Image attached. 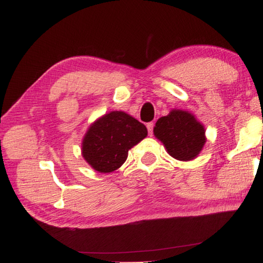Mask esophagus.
I'll use <instances>...</instances> for the list:
<instances>
[{
	"instance_id": "obj_1",
	"label": "esophagus",
	"mask_w": 263,
	"mask_h": 263,
	"mask_svg": "<svg viewBox=\"0 0 263 263\" xmlns=\"http://www.w3.org/2000/svg\"><path fill=\"white\" fill-rule=\"evenodd\" d=\"M146 127H147V131H148V135L149 136H152V133H153V127H154V123H147V125H146Z\"/></svg>"
}]
</instances>
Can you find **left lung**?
<instances>
[{
	"mask_svg": "<svg viewBox=\"0 0 263 263\" xmlns=\"http://www.w3.org/2000/svg\"><path fill=\"white\" fill-rule=\"evenodd\" d=\"M153 132L171 156L178 160L194 159L206 143L202 125L193 115L181 110H173L158 119Z\"/></svg>",
	"mask_w": 263,
	"mask_h": 263,
	"instance_id": "obj_1",
	"label": "left lung"
}]
</instances>
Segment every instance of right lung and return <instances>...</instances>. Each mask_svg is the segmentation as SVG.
<instances>
[{
  "mask_svg": "<svg viewBox=\"0 0 263 263\" xmlns=\"http://www.w3.org/2000/svg\"><path fill=\"white\" fill-rule=\"evenodd\" d=\"M147 136L144 124L114 111L91 125L83 140V157L101 173L114 172L126 160L128 149Z\"/></svg>",
  "mask_w": 263,
  "mask_h": 263,
  "instance_id": "obj_1",
  "label": "right lung"
}]
</instances>
